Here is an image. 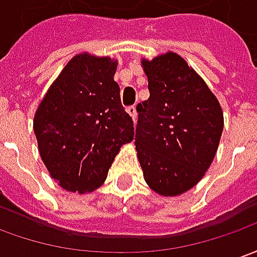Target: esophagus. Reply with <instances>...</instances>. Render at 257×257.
<instances>
[{"mask_svg": "<svg viewBox=\"0 0 257 257\" xmlns=\"http://www.w3.org/2000/svg\"><path fill=\"white\" fill-rule=\"evenodd\" d=\"M126 112L131 115L132 119H137V108H135V106H128V108H126Z\"/></svg>", "mask_w": 257, "mask_h": 257, "instance_id": "esophagus-1", "label": "esophagus"}]
</instances>
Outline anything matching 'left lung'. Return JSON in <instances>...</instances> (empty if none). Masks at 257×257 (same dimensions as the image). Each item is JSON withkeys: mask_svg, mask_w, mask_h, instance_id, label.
<instances>
[{"mask_svg": "<svg viewBox=\"0 0 257 257\" xmlns=\"http://www.w3.org/2000/svg\"><path fill=\"white\" fill-rule=\"evenodd\" d=\"M149 98L138 103V161L151 189L178 196L203 178L223 131L220 103L199 74L168 51L142 59Z\"/></svg>", "mask_w": 257, "mask_h": 257, "instance_id": "8db88e82", "label": "left lung"}]
</instances>
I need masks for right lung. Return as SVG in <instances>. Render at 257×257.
<instances>
[{
	"instance_id": "right-lung-1",
	"label": "right lung",
	"mask_w": 257,
	"mask_h": 257,
	"mask_svg": "<svg viewBox=\"0 0 257 257\" xmlns=\"http://www.w3.org/2000/svg\"><path fill=\"white\" fill-rule=\"evenodd\" d=\"M116 65L109 57L78 54L38 105L34 116L38 151L62 189H98L120 146L134 139V122L113 81Z\"/></svg>"
}]
</instances>
